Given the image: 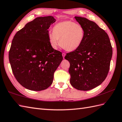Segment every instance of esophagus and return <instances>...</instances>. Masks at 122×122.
Segmentation results:
<instances>
[{
    "mask_svg": "<svg viewBox=\"0 0 122 122\" xmlns=\"http://www.w3.org/2000/svg\"><path fill=\"white\" fill-rule=\"evenodd\" d=\"M62 56H63V58H64L65 56H66V53H62Z\"/></svg>",
    "mask_w": 122,
    "mask_h": 122,
    "instance_id": "obj_1",
    "label": "esophagus"
}]
</instances>
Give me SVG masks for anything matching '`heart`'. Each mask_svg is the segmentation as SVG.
Returning <instances> with one entry per match:
<instances>
[{
  "label": "heart",
  "mask_w": 122,
  "mask_h": 122,
  "mask_svg": "<svg viewBox=\"0 0 122 122\" xmlns=\"http://www.w3.org/2000/svg\"><path fill=\"white\" fill-rule=\"evenodd\" d=\"M85 36V31L82 25L72 21H64L55 25L52 32L48 34V40L53 49H56L60 45L65 50L72 52L81 46Z\"/></svg>",
  "instance_id": "obj_1"
}]
</instances>
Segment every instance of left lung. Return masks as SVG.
<instances>
[{"label": "left lung", "mask_w": 122, "mask_h": 122, "mask_svg": "<svg viewBox=\"0 0 122 122\" xmlns=\"http://www.w3.org/2000/svg\"><path fill=\"white\" fill-rule=\"evenodd\" d=\"M82 25L85 36L81 46L66 53L65 59L70 66V83L76 89L91 90L105 80L110 69L112 47L107 33L95 22L75 16Z\"/></svg>", "instance_id": "8db88e82"}]
</instances>
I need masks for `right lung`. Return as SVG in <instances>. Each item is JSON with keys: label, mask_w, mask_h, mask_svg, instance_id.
<instances>
[{"label": "right lung", "mask_w": 122, "mask_h": 122, "mask_svg": "<svg viewBox=\"0 0 122 122\" xmlns=\"http://www.w3.org/2000/svg\"><path fill=\"white\" fill-rule=\"evenodd\" d=\"M56 22L52 16L38 17L17 32L9 52L15 78L22 86L34 91L48 88L63 56L50 46L48 40L50 25Z\"/></svg>", "instance_id": "right-lung-1"}]
</instances>
